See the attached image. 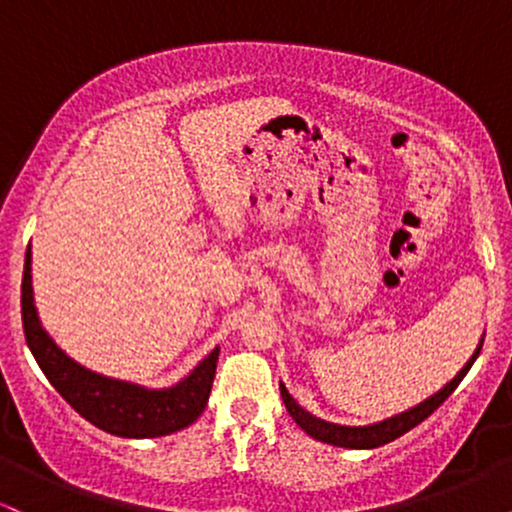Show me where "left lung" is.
<instances>
[{"instance_id":"obj_1","label":"left lung","mask_w":512,"mask_h":512,"mask_svg":"<svg viewBox=\"0 0 512 512\" xmlns=\"http://www.w3.org/2000/svg\"><path fill=\"white\" fill-rule=\"evenodd\" d=\"M481 344H484V342H481ZM481 344L477 346V351H474V356L467 361V366H464L460 373H457L455 378H452L450 383L443 387V390L436 392L433 397H428L426 402L419 404V407L402 411V414L392 416V419H385V421H380V424H373V426H339V424H330V421L317 419V416L308 414V411H305L303 407H298L296 399L289 395V390H286L284 385H279L281 387V399H284V404H286V409H289L291 419L296 421V424L301 426L310 438L322 440V443L337 445V448H351V450L380 448V445L392 443V440L404 436V433L411 431L414 426H419L421 421L428 419V416H431L433 411H436L440 404H443L445 399L452 395V392H455V387L462 383V378L467 375V370L472 368L474 361H477Z\"/></svg>"}]
</instances>
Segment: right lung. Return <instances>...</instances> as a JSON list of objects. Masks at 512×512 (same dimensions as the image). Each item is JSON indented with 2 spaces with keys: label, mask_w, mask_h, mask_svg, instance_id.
Here are the masks:
<instances>
[{
  "label": "right lung",
  "mask_w": 512,
  "mask_h": 512,
  "mask_svg": "<svg viewBox=\"0 0 512 512\" xmlns=\"http://www.w3.org/2000/svg\"><path fill=\"white\" fill-rule=\"evenodd\" d=\"M21 320L31 354L43 368L45 378L72 407L105 433L120 438H158L195 424L209 402L216 375L219 346L168 390H146L142 385L105 378L72 361L48 337L33 305L31 245L26 250L21 281Z\"/></svg>",
  "instance_id": "obj_1"
}]
</instances>
